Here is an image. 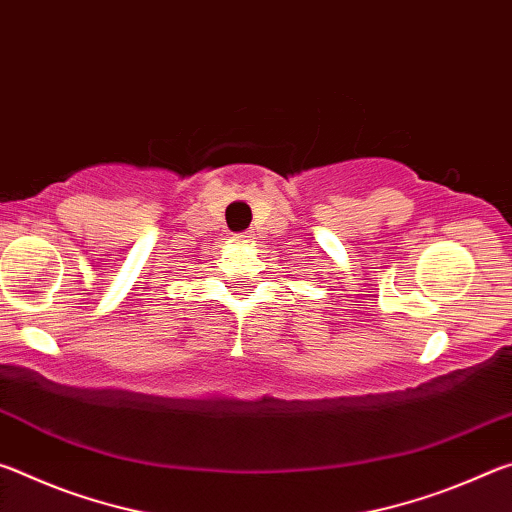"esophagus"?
I'll list each match as a JSON object with an SVG mask.
<instances>
[{
    "label": "esophagus",
    "instance_id": "34e87169",
    "mask_svg": "<svg viewBox=\"0 0 512 512\" xmlns=\"http://www.w3.org/2000/svg\"><path fill=\"white\" fill-rule=\"evenodd\" d=\"M235 239H237V241H246V239H253V232H250V230H246V232H237V235H235Z\"/></svg>",
    "mask_w": 512,
    "mask_h": 512
}]
</instances>
